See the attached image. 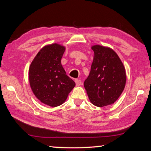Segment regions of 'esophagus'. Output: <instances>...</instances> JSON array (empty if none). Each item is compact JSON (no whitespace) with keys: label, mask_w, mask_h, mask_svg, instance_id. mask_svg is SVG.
Segmentation results:
<instances>
[{"label":"esophagus","mask_w":151,"mask_h":151,"mask_svg":"<svg viewBox=\"0 0 151 151\" xmlns=\"http://www.w3.org/2000/svg\"><path fill=\"white\" fill-rule=\"evenodd\" d=\"M75 83L76 86H80L81 85V81L78 79H75Z\"/></svg>","instance_id":"34e87169"}]
</instances>
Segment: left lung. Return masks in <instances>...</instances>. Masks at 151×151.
Here are the masks:
<instances>
[{
    "instance_id": "left-lung-1",
    "label": "left lung",
    "mask_w": 151,
    "mask_h": 151,
    "mask_svg": "<svg viewBox=\"0 0 151 151\" xmlns=\"http://www.w3.org/2000/svg\"><path fill=\"white\" fill-rule=\"evenodd\" d=\"M94 58L84 86L91 103L103 107L113 104L121 96L127 81L121 60L111 48L93 45Z\"/></svg>"
}]
</instances>
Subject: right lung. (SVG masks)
Here are the masks:
<instances>
[{
	"mask_svg": "<svg viewBox=\"0 0 151 151\" xmlns=\"http://www.w3.org/2000/svg\"><path fill=\"white\" fill-rule=\"evenodd\" d=\"M66 47L58 43L45 45L30 64L29 81L35 96L51 107L66 101L75 83L66 75L61 64Z\"/></svg>",
	"mask_w": 151,
	"mask_h": 151,
	"instance_id": "add662e5",
	"label": "right lung"
}]
</instances>
